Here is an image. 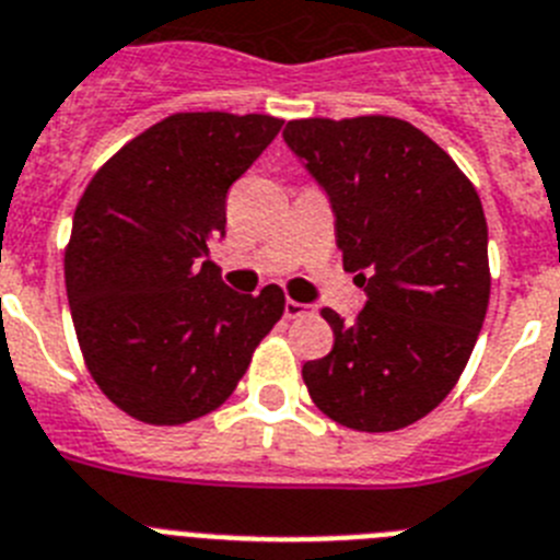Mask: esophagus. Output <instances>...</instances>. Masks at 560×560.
<instances>
[{
	"instance_id": "34e87169",
	"label": "esophagus",
	"mask_w": 560,
	"mask_h": 560,
	"mask_svg": "<svg viewBox=\"0 0 560 560\" xmlns=\"http://www.w3.org/2000/svg\"><path fill=\"white\" fill-rule=\"evenodd\" d=\"M308 308H312V305L298 303V300H285V317H289V319L303 317V314H308Z\"/></svg>"
}]
</instances>
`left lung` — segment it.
Instances as JSON below:
<instances>
[{
    "label": "left lung",
    "instance_id": "1",
    "mask_svg": "<svg viewBox=\"0 0 560 560\" xmlns=\"http://www.w3.org/2000/svg\"><path fill=\"white\" fill-rule=\"evenodd\" d=\"M283 138L331 200L342 266L368 294L351 326L323 308L334 348L305 362V388L351 430L408 428L451 394L485 323L479 195L436 141L399 118H303Z\"/></svg>",
    "mask_w": 560,
    "mask_h": 560
}]
</instances>
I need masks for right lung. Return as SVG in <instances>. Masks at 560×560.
Here are the masks:
<instances>
[{
    "label": "right lung",
    "instance_id": "obj_1",
    "mask_svg": "<svg viewBox=\"0 0 560 560\" xmlns=\"http://www.w3.org/2000/svg\"><path fill=\"white\" fill-rule=\"evenodd\" d=\"M283 121L175 113L124 143L81 195L65 252L67 303L95 385L147 424L221 408L283 317L280 285L237 294L209 260L226 192Z\"/></svg>",
    "mask_w": 560,
    "mask_h": 560
}]
</instances>
